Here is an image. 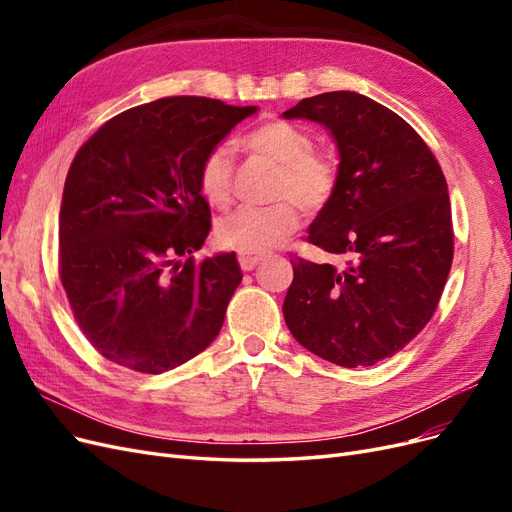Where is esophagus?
I'll use <instances>...</instances> for the list:
<instances>
[{
	"instance_id": "esophagus-1",
	"label": "esophagus",
	"mask_w": 512,
	"mask_h": 512,
	"mask_svg": "<svg viewBox=\"0 0 512 512\" xmlns=\"http://www.w3.org/2000/svg\"><path fill=\"white\" fill-rule=\"evenodd\" d=\"M262 260V256L258 254H250V252H239V267L243 271H252L258 262Z\"/></svg>"
}]
</instances>
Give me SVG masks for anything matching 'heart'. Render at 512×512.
I'll use <instances>...</instances> for the list:
<instances>
[{"mask_svg": "<svg viewBox=\"0 0 512 512\" xmlns=\"http://www.w3.org/2000/svg\"><path fill=\"white\" fill-rule=\"evenodd\" d=\"M254 156L280 166L269 207H245L220 220L218 241L239 252L262 254L282 245L301 226V211H320L331 203L339 183L337 162L314 147V136L284 119H269L243 136ZM235 156L228 145H215L198 166V188L213 207L235 198Z\"/></svg>", "mask_w": 512, "mask_h": 512, "instance_id": "obj_1", "label": "heart"}]
</instances>
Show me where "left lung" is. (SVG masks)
Wrapping results in <instances>:
<instances>
[{
	"instance_id": "left-lung-1",
	"label": "left lung",
	"mask_w": 512,
	"mask_h": 512,
	"mask_svg": "<svg viewBox=\"0 0 512 512\" xmlns=\"http://www.w3.org/2000/svg\"><path fill=\"white\" fill-rule=\"evenodd\" d=\"M288 119L327 126L339 183L305 241L337 265L292 260L284 320L292 337L342 367L391 359L425 329L451 271L455 235L442 168L391 108L354 91L305 98Z\"/></svg>"
}]
</instances>
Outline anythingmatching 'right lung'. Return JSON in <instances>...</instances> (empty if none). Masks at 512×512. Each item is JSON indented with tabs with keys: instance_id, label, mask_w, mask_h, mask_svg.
<instances>
[{
	"instance_id": "add662e5",
	"label": "right lung",
	"mask_w": 512,
	"mask_h": 512,
	"mask_svg": "<svg viewBox=\"0 0 512 512\" xmlns=\"http://www.w3.org/2000/svg\"><path fill=\"white\" fill-rule=\"evenodd\" d=\"M256 106L173 96L128 108L70 164L59 211V280L104 359L162 374L220 333L241 284L235 254L194 256L211 228L198 166Z\"/></svg>"
}]
</instances>
